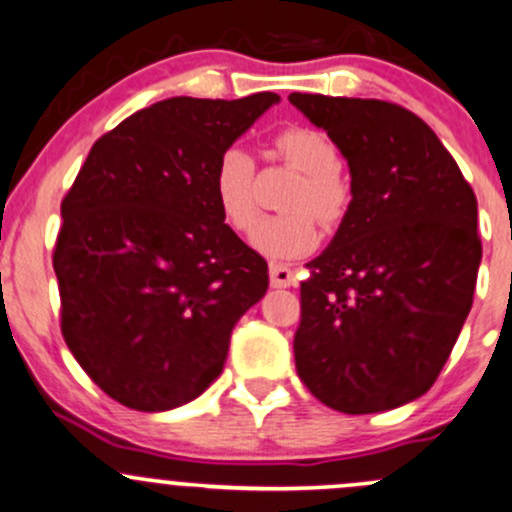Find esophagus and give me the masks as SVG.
<instances>
[{"label":"esophagus","mask_w":512,"mask_h":512,"mask_svg":"<svg viewBox=\"0 0 512 512\" xmlns=\"http://www.w3.org/2000/svg\"><path fill=\"white\" fill-rule=\"evenodd\" d=\"M268 276H271L273 288H290V285L298 283L295 273L290 271L288 266H283V263H271V268H268Z\"/></svg>","instance_id":"esophagus-1"}]
</instances>
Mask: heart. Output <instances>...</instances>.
Segmentation results:
<instances>
[{"instance_id": "heart-1", "label": "heart", "mask_w": 512, "mask_h": 512, "mask_svg": "<svg viewBox=\"0 0 512 512\" xmlns=\"http://www.w3.org/2000/svg\"><path fill=\"white\" fill-rule=\"evenodd\" d=\"M273 158L285 166L300 170L302 180L290 190L285 207L290 214L263 219L254 234L258 254L293 261L307 256L320 244V227L337 224L349 210L351 190L342 175L339 148L320 129L312 126H288L280 129L268 148ZM212 195L227 227L236 234H249L258 222L256 166L249 151L229 146L219 153L212 170Z\"/></svg>"}]
</instances>
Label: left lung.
I'll list each match as a JSON object with an SVG mask.
<instances>
[{
    "label": "left lung",
    "mask_w": 512,
    "mask_h": 512,
    "mask_svg": "<svg viewBox=\"0 0 512 512\" xmlns=\"http://www.w3.org/2000/svg\"><path fill=\"white\" fill-rule=\"evenodd\" d=\"M349 163L351 202L300 283L295 366L327 408L393 410L432 388L474 302L476 195L400 104L293 92Z\"/></svg>",
    "instance_id": "left-lung-1"
}]
</instances>
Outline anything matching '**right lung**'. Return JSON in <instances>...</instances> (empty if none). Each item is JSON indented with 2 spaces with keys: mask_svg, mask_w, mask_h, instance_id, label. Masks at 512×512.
<instances>
[{
  "mask_svg": "<svg viewBox=\"0 0 512 512\" xmlns=\"http://www.w3.org/2000/svg\"><path fill=\"white\" fill-rule=\"evenodd\" d=\"M280 97H170L95 141L60 202V329L87 376L141 412L173 410L222 373L268 263L224 224L212 170Z\"/></svg>",
  "mask_w": 512,
  "mask_h": 512,
  "instance_id": "1",
  "label": "right lung"
}]
</instances>
